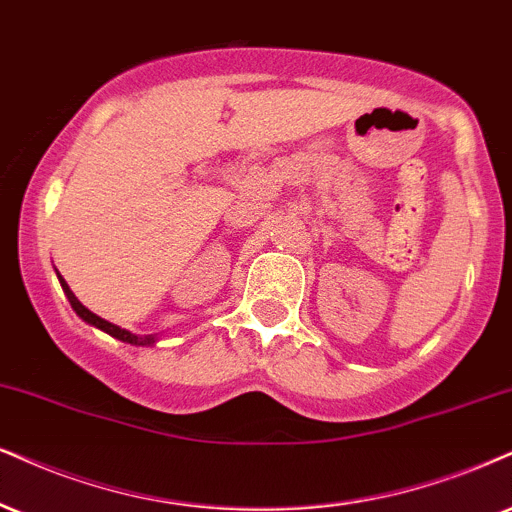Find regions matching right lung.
Instances as JSON below:
<instances>
[{"label": "right lung", "mask_w": 512, "mask_h": 512, "mask_svg": "<svg viewBox=\"0 0 512 512\" xmlns=\"http://www.w3.org/2000/svg\"><path fill=\"white\" fill-rule=\"evenodd\" d=\"M56 277H59L63 294H66V296H68V301H71L73 311L78 313V318L85 320L87 325L97 327V330H102V332H106V334H111V337L121 339V342H125V344H132V346H151V344L159 342V337H156V334H132V332H128V330H123V327H118V325L109 323V320L99 318L97 313H92L90 308H85V306L80 304L78 296H75V294L71 292V287L66 285V280H63V277H61L59 273H56Z\"/></svg>", "instance_id": "obj_1"}]
</instances>
